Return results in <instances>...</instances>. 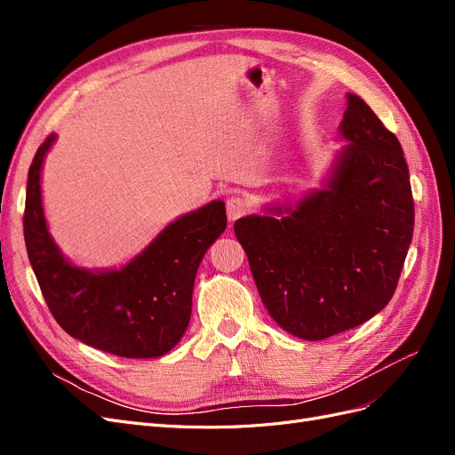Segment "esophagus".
Returning a JSON list of instances; mask_svg holds the SVG:
<instances>
[{
	"instance_id": "1",
	"label": "esophagus",
	"mask_w": 455,
	"mask_h": 455,
	"mask_svg": "<svg viewBox=\"0 0 455 455\" xmlns=\"http://www.w3.org/2000/svg\"><path fill=\"white\" fill-rule=\"evenodd\" d=\"M226 211H228L229 222H235L237 218H241V216H244L246 212H249V204H246V201L243 197L233 196L226 203Z\"/></svg>"
}]
</instances>
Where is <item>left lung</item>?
Listing matches in <instances>:
<instances>
[{"mask_svg": "<svg viewBox=\"0 0 455 455\" xmlns=\"http://www.w3.org/2000/svg\"><path fill=\"white\" fill-rule=\"evenodd\" d=\"M343 146L323 189L235 222L273 321L301 339L359 326L389 304L414 235V197L396 136L347 94Z\"/></svg>", "mask_w": 455, "mask_h": 455, "instance_id": "obj_1", "label": "left lung"}]
</instances>
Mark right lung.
Listing matches in <instances>:
<instances>
[{
    "label": "right lung",
    "instance_id": "right-lung-1",
    "mask_svg": "<svg viewBox=\"0 0 455 455\" xmlns=\"http://www.w3.org/2000/svg\"><path fill=\"white\" fill-rule=\"evenodd\" d=\"M54 134L28 171L24 241L47 306L72 338L127 359H156L184 336L201 259L228 226L226 204L211 201L169 224L121 269L72 266L47 229L41 167Z\"/></svg>",
    "mask_w": 455,
    "mask_h": 455
}]
</instances>
